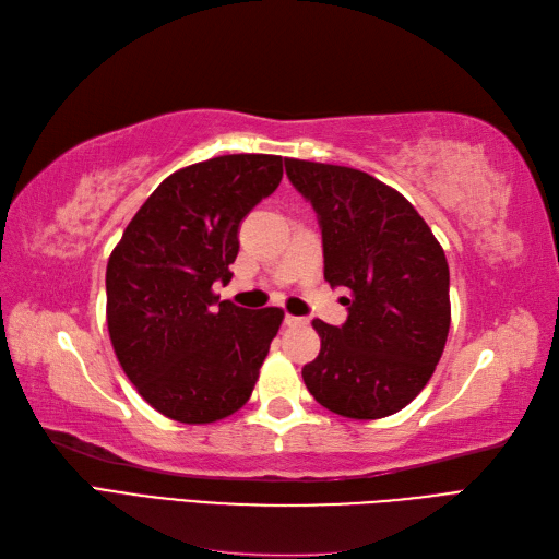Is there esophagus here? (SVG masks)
I'll list each match as a JSON object with an SVG mask.
<instances>
[{"mask_svg": "<svg viewBox=\"0 0 559 559\" xmlns=\"http://www.w3.org/2000/svg\"><path fill=\"white\" fill-rule=\"evenodd\" d=\"M284 324L286 326H298V324H306V319L294 317V314H284Z\"/></svg>", "mask_w": 559, "mask_h": 559, "instance_id": "obj_1", "label": "esophagus"}]
</instances>
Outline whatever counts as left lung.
<instances>
[{"label": "left lung", "mask_w": 559, "mask_h": 559, "mask_svg": "<svg viewBox=\"0 0 559 559\" xmlns=\"http://www.w3.org/2000/svg\"><path fill=\"white\" fill-rule=\"evenodd\" d=\"M284 167L317 212L326 282L349 292L343 326L312 321L321 349L302 366V380L335 415H394L425 389L448 341L445 251L411 202L380 179L296 158Z\"/></svg>", "instance_id": "8db88e82"}]
</instances>
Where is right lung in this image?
Instances as JSON below:
<instances>
[{
    "mask_svg": "<svg viewBox=\"0 0 559 559\" xmlns=\"http://www.w3.org/2000/svg\"><path fill=\"white\" fill-rule=\"evenodd\" d=\"M282 181V156L181 167L146 198L107 263V326L128 380L160 415L210 425L249 401L280 308L218 300L242 218Z\"/></svg>",
    "mask_w": 559,
    "mask_h": 559,
    "instance_id": "obj_1",
    "label": "right lung"
}]
</instances>
